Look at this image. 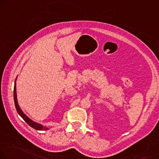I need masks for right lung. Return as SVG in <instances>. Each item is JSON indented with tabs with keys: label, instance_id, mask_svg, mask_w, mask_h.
<instances>
[{
	"label": "right lung",
	"instance_id": "obj_1",
	"mask_svg": "<svg viewBox=\"0 0 159 159\" xmlns=\"http://www.w3.org/2000/svg\"><path fill=\"white\" fill-rule=\"evenodd\" d=\"M14 101H15V107H16V110H17V113H18V114L21 117H22V118L23 119V120H24L25 122H26L27 124L29 125V126L33 127V128L35 129V130H48V127L43 126L42 125L39 124V123L35 122V121H32L31 119H29V117L27 116L23 112L22 110L20 109V107L19 105H18V102H17V99L16 80H15V87H14Z\"/></svg>",
	"mask_w": 159,
	"mask_h": 159
}]
</instances>
